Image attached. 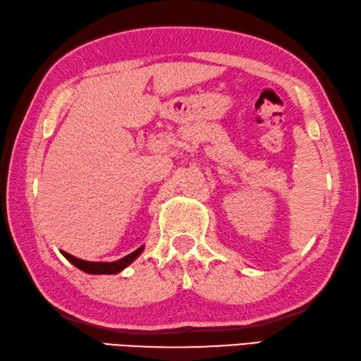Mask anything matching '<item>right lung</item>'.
I'll return each mask as SVG.
<instances>
[{
	"label": "right lung",
	"mask_w": 361,
	"mask_h": 361,
	"mask_svg": "<svg viewBox=\"0 0 361 361\" xmlns=\"http://www.w3.org/2000/svg\"><path fill=\"white\" fill-rule=\"evenodd\" d=\"M143 251V247L135 249L134 252H130L126 257H123L116 262H87L82 259H77L74 255H71L68 252L61 251V254L66 257L72 265H75L77 268H80L82 271L90 273V274H115L120 273L123 268H126L130 262H134L137 257H139L140 252Z\"/></svg>",
	"instance_id": "obj_1"
}]
</instances>
